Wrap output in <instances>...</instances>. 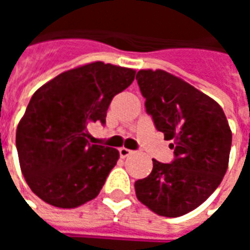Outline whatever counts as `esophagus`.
Returning <instances> with one entry per match:
<instances>
[{
  "mask_svg": "<svg viewBox=\"0 0 250 250\" xmlns=\"http://www.w3.org/2000/svg\"><path fill=\"white\" fill-rule=\"evenodd\" d=\"M132 152H134L132 150H128V148H125V147H122V148H119V154L122 158L128 157V155H131Z\"/></svg>",
  "mask_w": 250,
  "mask_h": 250,
  "instance_id": "esophagus-1",
  "label": "esophagus"
}]
</instances>
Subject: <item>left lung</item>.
Here are the masks:
<instances>
[{
	"mask_svg": "<svg viewBox=\"0 0 250 250\" xmlns=\"http://www.w3.org/2000/svg\"><path fill=\"white\" fill-rule=\"evenodd\" d=\"M138 85L155 128L173 141L174 159H152V171L135 182L142 204L165 217L191 211L218 188L229 163L231 131L220 104L162 69H142Z\"/></svg>",
	"mask_w": 250,
	"mask_h": 250,
	"instance_id": "1",
	"label": "left lung"
}]
</instances>
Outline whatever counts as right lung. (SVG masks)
<instances>
[{"label":"right lung","instance_id":"obj_1","mask_svg":"<svg viewBox=\"0 0 250 250\" xmlns=\"http://www.w3.org/2000/svg\"><path fill=\"white\" fill-rule=\"evenodd\" d=\"M134 79V69L96 62L62 72L33 93L16 146L25 181L37 197L62 209L98 197L119 151L91 145L87 125H104L112 98Z\"/></svg>","mask_w":250,"mask_h":250}]
</instances>
